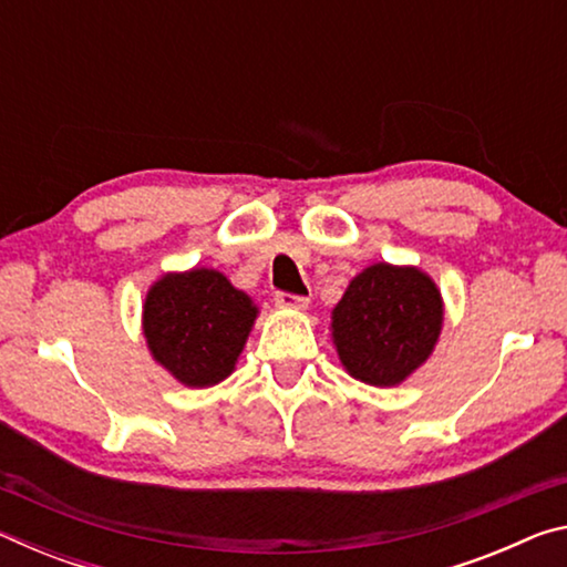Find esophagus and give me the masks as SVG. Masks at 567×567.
Returning <instances> with one entry per match:
<instances>
[{"instance_id":"34e87169","label":"esophagus","mask_w":567,"mask_h":567,"mask_svg":"<svg viewBox=\"0 0 567 567\" xmlns=\"http://www.w3.org/2000/svg\"><path fill=\"white\" fill-rule=\"evenodd\" d=\"M275 302L280 305V307H290V310H305V307L310 305V297H307V295H292V292L277 290V292H275Z\"/></svg>"}]
</instances>
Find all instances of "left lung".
<instances>
[{
    "label": "left lung",
    "instance_id": "obj_1",
    "mask_svg": "<svg viewBox=\"0 0 567 567\" xmlns=\"http://www.w3.org/2000/svg\"><path fill=\"white\" fill-rule=\"evenodd\" d=\"M443 300L415 267L372 265L350 282L332 312V338L352 378L398 385L433 352Z\"/></svg>",
    "mask_w": 567,
    "mask_h": 567
}]
</instances>
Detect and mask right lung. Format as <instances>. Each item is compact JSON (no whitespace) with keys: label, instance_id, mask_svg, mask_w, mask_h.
<instances>
[{"label":"right lung","instance_id":"1","mask_svg":"<svg viewBox=\"0 0 567 567\" xmlns=\"http://www.w3.org/2000/svg\"><path fill=\"white\" fill-rule=\"evenodd\" d=\"M257 307L225 275H167L145 302V338L159 364L187 388H207L233 372Z\"/></svg>","mask_w":567,"mask_h":567}]
</instances>
